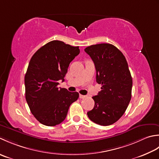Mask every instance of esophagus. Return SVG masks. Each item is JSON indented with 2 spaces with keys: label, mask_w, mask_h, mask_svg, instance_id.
I'll list each match as a JSON object with an SVG mask.
<instances>
[{
  "label": "esophagus",
  "mask_w": 159,
  "mask_h": 159,
  "mask_svg": "<svg viewBox=\"0 0 159 159\" xmlns=\"http://www.w3.org/2000/svg\"><path fill=\"white\" fill-rule=\"evenodd\" d=\"M86 95H80V99H84L86 98Z\"/></svg>",
  "instance_id": "1"
}]
</instances>
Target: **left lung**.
<instances>
[{
	"instance_id": "left-lung-1",
	"label": "left lung",
	"mask_w": 159,
	"mask_h": 159,
	"mask_svg": "<svg viewBox=\"0 0 159 159\" xmlns=\"http://www.w3.org/2000/svg\"><path fill=\"white\" fill-rule=\"evenodd\" d=\"M84 51L95 64L96 82L102 84L101 91L93 97L95 106L87 115L98 125L113 124L124 114L131 99L132 79L128 62L111 44L91 45Z\"/></svg>"
}]
</instances>
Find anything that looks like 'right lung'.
Returning a JSON list of instances; mask_svg holds the SVG:
<instances>
[{"instance_id":"right-lung-1","label":"right lung","mask_w":159,"mask_h":159,"mask_svg":"<svg viewBox=\"0 0 159 159\" xmlns=\"http://www.w3.org/2000/svg\"><path fill=\"white\" fill-rule=\"evenodd\" d=\"M79 53V47L53 40L39 48L31 58L25 76V98L31 113L42 124H61L71 103L78 99L77 92L57 86L58 81H64L70 61Z\"/></svg>"}]
</instances>
